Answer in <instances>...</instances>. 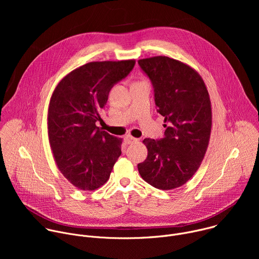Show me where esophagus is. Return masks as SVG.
I'll return each instance as SVG.
<instances>
[{"label": "esophagus", "mask_w": 259, "mask_h": 259, "mask_svg": "<svg viewBox=\"0 0 259 259\" xmlns=\"http://www.w3.org/2000/svg\"><path fill=\"white\" fill-rule=\"evenodd\" d=\"M125 141H126V143L130 144V143H133V142H137L138 139L131 136V135H127V136H125Z\"/></svg>", "instance_id": "34e87169"}]
</instances>
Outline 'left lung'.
Masks as SVG:
<instances>
[{
  "label": "left lung",
  "mask_w": 259,
  "mask_h": 259,
  "mask_svg": "<svg viewBox=\"0 0 259 259\" xmlns=\"http://www.w3.org/2000/svg\"><path fill=\"white\" fill-rule=\"evenodd\" d=\"M152 81L158 112L164 119L165 136L145 138L140 176L156 189L169 191L187 183L199 169L210 140L211 101L199 72L167 56L139 59Z\"/></svg>",
  "instance_id": "obj_1"
}]
</instances>
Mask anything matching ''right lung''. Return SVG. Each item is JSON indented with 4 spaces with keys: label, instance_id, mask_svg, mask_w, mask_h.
Masks as SVG:
<instances>
[{
    "label": "right lung",
    "instance_id": "right-lung-1",
    "mask_svg": "<svg viewBox=\"0 0 259 259\" xmlns=\"http://www.w3.org/2000/svg\"><path fill=\"white\" fill-rule=\"evenodd\" d=\"M135 60L92 61L71 70L55 87L48 108V137L62 175L81 191L108 180L121 156L122 138L95 125L113 86L128 76Z\"/></svg>",
    "mask_w": 259,
    "mask_h": 259
}]
</instances>
